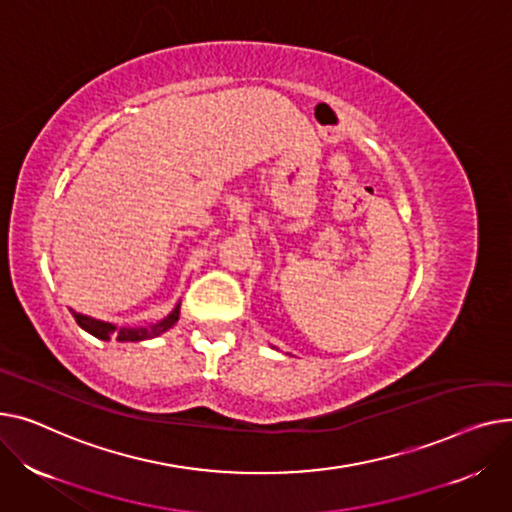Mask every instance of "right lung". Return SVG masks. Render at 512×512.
Here are the masks:
<instances>
[{
    "label": "right lung",
    "mask_w": 512,
    "mask_h": 512,
    "mask_svg": "<svg viewBox=\"0 0 512 512\" xmlns=\"http://www.w3.org/2000/svg\"><path fill=\"white\" fill-rule=\"evenodd\" d=\"M74 320L78 322V326L82 330H86V333H90L93 337L101 339V341H109L111 337H117L119 343H126V341H132V343H138V341H144V339H153V337H159L161 333H165V330H169L177 320H179V304L173 308V312L163 318L161 322L157 324H150V326H140V328H126V326H115L111 322H103V320H97V318H90V316H84V314H78L74 310H70Z\"/></svg>",
    "instance_id": "1"
}]
</instances>
